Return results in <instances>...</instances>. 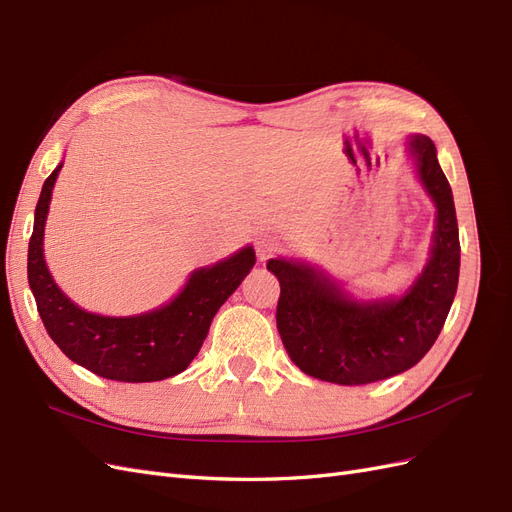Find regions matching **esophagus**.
Listing matches in <instances>:
<instances>
[{
    "label": "esophagus",
    "mask_w": 512,
    "mask_h": 512,
    "mask_svg": "<svg viewBox=\"0 0 512 512\" xmlns=\"http://www.w3.org/2000/svg\"><path fill=\"white\" fill-rule=\"evenodd\" d=\"M280 250V241H277V237L273 235H262L258 237L256 241V252H258V258L260 260H267L273 252Z\"/></svg>",
    "instance_id": "esophagus-1"
}]
</instances>
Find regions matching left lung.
Segmentation results:
<instances>
[{
	"label": "left lung",
	"instance_id": "8db88e82",
	"mask_svg": "<svg viewBox=\"0 0 512 512\" xmlns=\"http://www.w3.org/2000/svg\"><path fill=\"white\" fill-rule=\"evenodd\" d=\"M410 153L438 215L431 258L404 297L354 301L314 267L284 258L267 262L282 288L277 331L307 376L346 386L397 376L429 352L451 312L461 252L453 192L429 136H412Z\"/></svg>",
	"mask_w": 512,
	"mask_h": 512
}]
</instances>
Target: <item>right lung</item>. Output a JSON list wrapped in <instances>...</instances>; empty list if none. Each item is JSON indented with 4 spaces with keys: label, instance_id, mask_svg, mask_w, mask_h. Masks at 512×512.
<instances>
[{
    "label": "right lung",
    "instance_id": "1",
    "mask_svg": "<svg viewBox=\"0 0 512 512\" xmlns=\"http://www.w3.org/2000/svg\"><path fill=\"white\" fill-rule=\"evenodd\" d=\"M61 164L46 177L29 239L27 280L46 333L68 359L119 382H156L177 376L203 346L211 320L256 262L252 247L218 265L198 269L168 305L128 318L89 314L61 292L44 262V222Z\"/></svg>",
    "mask_w": 512,
    "mask_h": 512
}]
</instances>
